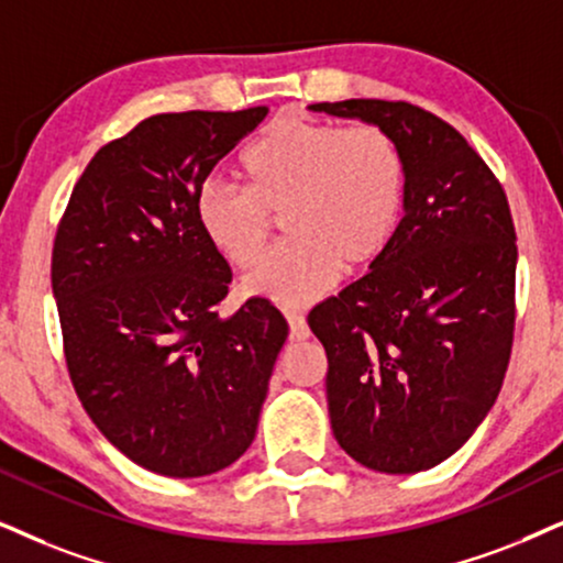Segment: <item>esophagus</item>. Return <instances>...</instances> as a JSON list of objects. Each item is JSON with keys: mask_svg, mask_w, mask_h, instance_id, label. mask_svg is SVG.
I'll use <instances>...</instances> for the list:
<instances>
[{"mask_svg": "<svg viewBox=\"0 0 563 563\" xmlns=\"http://www.w3.org/2000/svg\"><path fill=\"white\" fill-rule=\"evenodd\" d=\"M286 319H288V327H290V340H306L309 338V324H306V317L301 311H290L286 309Z\"/></svg>", "mask_w": 563, "mask_h": 563, "instance_id": "obj_1", "label": "esophagus"}]
</instances>
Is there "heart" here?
Segmentation results:
<instances>
[{"mask_svg":"<svg viewBox=\"0 0 563 563\" xmlns=\"http://www.w3.org/2000/svg\"><path fill=\"white\" fill-rule=\"evenodd\" d=\"M244 189L208 181L195 218L212 252L252 269L283 218L286 244L246 277L244 290L277 303H309L340 273H361L397 236L408 197V163L387 130L277 117L239 158Z\"/></svg>","mask_w":563,"mask_h":563,"instance_id":"1","label":"heart"}]
</instances>
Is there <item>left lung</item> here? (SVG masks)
Returning a JSON list of instances; mask_svg holds the SVG:
<instances>
[{
  "label": "left lung",
  "instance_id": "left-lung-1",
  "mask_svg": "<svg viewBox=\"0 0 563 563\" xmlns=\"http://www.w3.org/2000/svg\"><path fill=\"white\" fill-rule=\"evenodd\" d=\"M311 111L387 130L408 163L405 216L372 273L309 311L338 444L376 473L444 462L499 397L515 343L517 233L486 161L437 113L351 98Z\"/></svg>",
  "mask_w": 563,
  "mask_h": 563
}]
</instances>
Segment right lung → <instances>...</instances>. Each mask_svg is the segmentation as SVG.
<instances>
[{"label": "right lung", "instance_id": "1", "mask_svg": "<svg viewBox=\"0 0 563 563\" xmlns=\"http://www.w3.org/2000/svg\"><path fill=\"white\" fill-rule=\"evenodd\" d=\"M267 117L158 113L92 155L59 220L64 361L98 431L145 471L202 478L254 441L288 322L267 298L220 317L231 267L199 233L210 170Z\"/></svg>", "mask_w": 563, "mask_h": 563}]
</instances>
